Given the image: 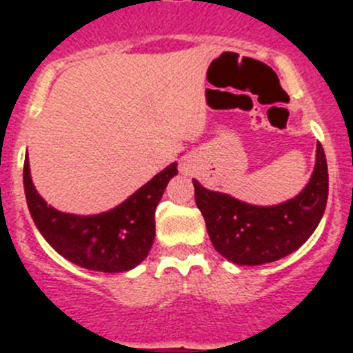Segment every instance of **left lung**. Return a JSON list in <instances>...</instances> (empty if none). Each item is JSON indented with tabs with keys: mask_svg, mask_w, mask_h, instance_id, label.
Segmentation results:
<instances>
[{
	"mask_svg": "<svg viewBox=\"0 0 353 353\" xmlns=\"http://www.w3.org/2000/svg\"><path fill=\"white\" fill-rule=\"evenodd\" d=\"M194 199L213 248L236 265L256 266L294 252L311 237L326 208L328 165L321 143L307 186L280 205L258 206L203 188L193 179Z\"/></svg>",
	"mask_w": 353,
	"mask_h": 353,
	"instance_id": "left-lung-1",
	"label": "left lung"
}]
</instances>
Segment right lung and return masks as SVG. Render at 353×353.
<instances>
[{
    "label": "right lung",
    "instance_id": "add662e5",
    "mask_svg": "<svg viewBox=\"0 0 353 353\" xmlns=\"http://www.w3.org/2000/svg\"><path fill=\"white\" fill-rule=\"evenodd\" d=\"M176 174L174 162L116 208L97 215H73L48 205L32 183L28 157L23 163V188L35 227L56 252L81 268L123 273L140 265L150 252L155 208Z\"/></svg>",
    "mask_w": 353,
    "mask_h": 353
}]
</instances>
